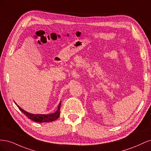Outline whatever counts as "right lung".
Segmentation results:
<instances>
[{
  "instance_id": "right-lung-1",
  "label": "right lung",
  "mask_w": 151,
  "mask_h": 151,
  "mask_svg": "<svg viewBox=\"0 0 151 151\" xmlns=\"http://www.w3.org/2000/svg\"><path fill=\"white\" fill-rule=\"evenodd\" d=\"M60 105H61V102L58 104V109L55 112L52 114H48V115H40V114L34 115V114H31L23 110V109L21 108L19 106H18V105H17V106L19 108L20 110L27 117L29 118V119H31V120L36 122L43 123V122H53L54 120H57L59 117V116H60Z\"/></svg>"
}]
</instances>
